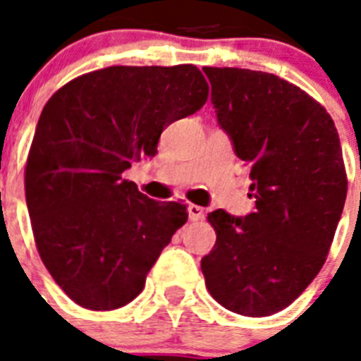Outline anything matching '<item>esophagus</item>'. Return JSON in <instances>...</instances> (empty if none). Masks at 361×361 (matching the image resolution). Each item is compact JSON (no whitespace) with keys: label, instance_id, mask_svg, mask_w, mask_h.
Here are the masks:
<instances>
[{"label":"esophagus","instance_id":"esophagus-1","mask_svg":"<svg viewBox=\"0 0 361 361\" xmlns=\"http://www.w3.org/2000/svg\"><path fill=\"white\" fill-rule=\"evenodd\" d=\"M187 212H189V219H191V221L204 219V208H202V206H197V204H189V206H187Z\"/></svg>","mask_w":361,"mask_h":361}]
</instances>
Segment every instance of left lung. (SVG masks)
Segmentation results:
<instances>
[{
	"mask_svg": "<svg viewBox=\"0 0 361 361\" xmlns=\"http://www.w3.org/2000/svg\"><path fill=\"white\" fill-rule=\"evenodd\" d=\"M204 73L257 209L243 219L208 214L217 240L200 268L223 307L269 317L307 288L330 252L347 198L341 142L324 106L290 82L236 67Z\"/></svg>",
	"mask_w": 361,
	"mask_h": 361,
	"instance_id": "left-lung-1",
	"label": "left lung"
}]
</instances>
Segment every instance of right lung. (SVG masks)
<instances>
[{
	"label": "right lung",
	"mask_w": 361,
	"mask_h": 361,
	"mask_svg": "<svg viewBox=\"0 0 361 361\" xmlns=\"http://www.w3.org/2000/svg\"><path fill=\"white\" fill-rule=\"evenodd\" d=\"M197 65H114L76 76L48 99L25 161V202L37 251L80 307L133 302L185 225L181 202H157L121 178L153 157L166 125L208 101Z\"/></svg>",
	"instance_id": "add662e5"
}]
</instances>
